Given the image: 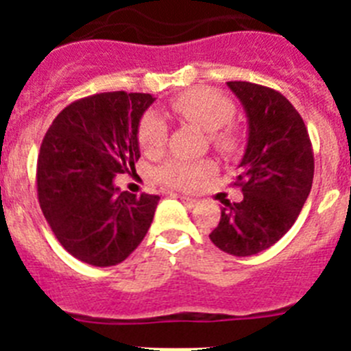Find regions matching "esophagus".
Returning a JSON list of instances; mask_svg holds the SVG:
<instances>
[{
    "instance_id": "esophagus-1",
    "label": "esophagus",
    "mask_w": 351,
    "mask_h": 351,
    "mask_svg": "<svg viewBox=\"0 0 351 351\" xmlns=\"http://www.w3.org/2000/svg\"><path fill=\"white\" fill-rule=\"evenodd\" d=\"M181 200H182V204H184L186 207H195L198 204V200L197 198H191V197H186V195H182L181 197Z\"/></svg>"
}]
</instances>
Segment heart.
I'll return each instance as SVG.
<instances>
[{
  "label": "heart",
  "instance_id": "b5f03b06",
  "mask_svg": "<svg viewBox=\"0 0 351 351\" xmlns=\"http://www.w3.org/2000/svg\"><path fill=\"white\" fill-rule=\"evenodd\" d=\"M170 108L181 119L210 133V142L219 153L234 154L241 147V135L230 123L235 105L223 93L213 88L188 89L170 101ZM167 133L165 121L156 114H145L138 125L141 149L145 154H158L165 147ZM213 172V161L169 160L156 170V179L176 190H191Z\"/></svg>",
  "mask_w": 351,
  "mask_h": 351
}]
</instances>
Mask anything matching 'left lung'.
<instances>
[{"instance_id":"8db88e82","label":"left lung","mask_w":351,"mask_h":351,"mask_svg":"<svg viewBox=\"0 0 351 351\" xmlns=\"http://www.w3.org/2000/svg\"><path fill=\"white\" fill-rule=\"evenodd\" d=\"M226 86L243 104L250 125L234 181L244 198L223 202L209 237L221 251L250 256L278 243L295 223L311 191L315 158L302 117L280 91L243 80Z\"/></svg>"}]
</instances>
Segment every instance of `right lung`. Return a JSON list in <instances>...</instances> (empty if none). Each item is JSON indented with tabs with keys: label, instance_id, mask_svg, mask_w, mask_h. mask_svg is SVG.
<instances>
[{
	"label": "right lung",
	"instance_id": "add662e5",
	"mask_svg": "<svg viewBox=\"0 0 351 351\" xmlns=\"http://www.w3.org/2000/svg\"><path fill=\"white\" fill-rule=\"evenodd\" d=\"M147 93H100L64 107L40 145L36 191L61 246L95 267L121 263L147 234L158 195L114 186L141 158L138 123Z\"/></svg>",
	"mask_w": 351,
	"mask_h": 351
}]
</instances>
